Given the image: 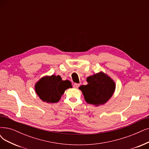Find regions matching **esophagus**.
I'll return each mask as SVG.
<instances>
[{
  "mask_svg": "<svg viewBox=\"0 0 149 149\" xmlns=\"http://www.w3.org/2000/svg\"><path fill=\"white\" fill-rule=\"evenodd\" d=\"M79 86H80L79 84H78V83H74L73 84V87L75 88H78L79 87Z\"/></svg>",
  "mask_w": 149,
  "mask_h": 149,
  "instance_id": "34e87169",
  "label": "esophagus"
}]
</instances>
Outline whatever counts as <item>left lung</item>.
I'll return each instance as SVG.
<instances>
[{
    "label": "left lung",
    "mask_w": 149,
    "mask_h": 149,
    "mask_svg": "<svg viewBox=\"0 0 149 149\" xmlns=\"http://www.w3.org/2000/svg\"><path fill=\"white\" fill-rule=\"evenodd\" d=\"M88 84L81 86L82 91L87 103L99 106L103 104L112 97L116 88V84L112 79L100 72L87 78Z\"/></svg>",
    "instance_id": "obj_1"
}]
</instances>
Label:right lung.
Listing matches in <instances>:
<instances>
[{
  "label": "right lung",
  "instance_id": "right-lung-1",
  "mask_svg": "<svg viewBox=\"0 0 149 149\" xmlns=\"http://www.w3.org/2000/svg\"><path fill=\"white\" fill-rule=\"evenodd\" d=\"M68 80L62 81L60 76H45L35 84V91L41 100L47 103H57L65 90L71 87Z\"/></svg>",
  "mask_w": 149,
  "mask_h": 149
}]
</instances>
